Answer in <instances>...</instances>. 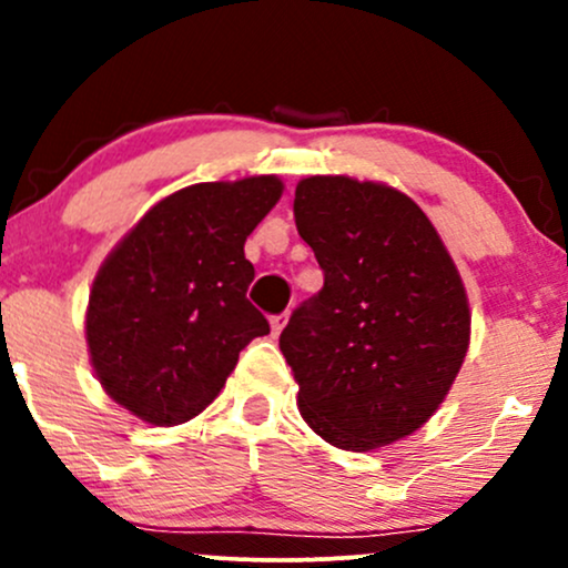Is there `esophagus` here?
<instances>
[{
    "label": "esophagus",
    "mask_w": 568,
    "mask_h": 568,
    "mask_svg": "<svg viewBox=\"0 0 568 568\" xmlns=\"http://www.w3.org/2000/svg\"><path fill=\"white\" fill-rule=\"evenodd\" d=\"M288 317H291L288 312H280V315L272 317V334L280 336V331L285 328V323H288Z\"/></svg>",
    "instance_id": "34e87169"
}]
</instances>
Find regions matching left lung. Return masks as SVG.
I'll use <instances>...</instances> for the list:
<instances>
[{"label": "left lung", "mask_w": 568, "mask_h": 568, "mask_svg": "<svg viewBox=\"0 0 568 568\" xmlns=\"http://www.w3.org/2000/svg\"><path fill=\"white\" fill-rule=\"evenodd\" d=\"M293 216L323 270L280 334L298 410L347 452L406 438L438 410L470 342L452 256L414 200L374 181L310 175Z\"/></svg>", "instance_id": "left-lung-1"}]
</instances>
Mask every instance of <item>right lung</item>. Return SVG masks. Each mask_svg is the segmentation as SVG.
<instances>
[{"mask_svg":"<svg viewBox=\"0 0 568 568\" xmlns=\"http://www.w3.org/2000/svg\"><path fill=\"white\" fill-rule=\"evenodd\" d=\"M275 175L194 184L143 216L98 270L90 361L109 395L149 425L211 406L237 357L270 323L247 302L245 240L275 207Z\"/></svg>","mask_w":568,"mask_h":568,"instance_id":"add662e5","label":"right lung"}]
</instances>
